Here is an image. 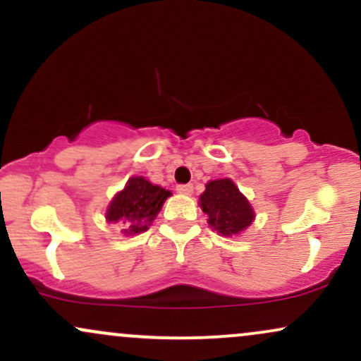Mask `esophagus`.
Instances as JSON below:
<instances>
[{
    "mask_svg": "<svg viewBox=\"0 0 361 361\" xmlns=\"http://www.w3.org/2000/svg\"><path fill=\"white\" fill-rule=\"evenodd\" d=\"M176 190H178V193H181V195H192L193 193V185H178L176 186Z\"/></svg>",
    "mask_w": 361,
    "mask_h": 361,
    "instance_id": "1",
    "label": "esophagus"
}]
</instances>
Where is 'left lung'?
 Listing matches in <instances>:
<instances>
[{
  "instance_id": "1",
  "label": "left lung",
  "mask_w": 361,
  "mask_h": 361,
  "mask_svg": "<svg viewBox=\"0 0 361 361\" xmlns=\"http://www.w3.org/2000/svg\"><path fill=\"white\" fill-rule=\"evenodd\" d=\"M200 207L209 215V226L221 235H238L255 221L251 204L229 178L209 181Z\"/></svg>"
}]
</instances>
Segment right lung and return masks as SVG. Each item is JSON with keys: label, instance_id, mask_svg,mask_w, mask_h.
I'll use <instances>...</instances> for the list:
<instances>
[{"label": "right lung", "instance_id": "1", "mask_svg": "<svg viewBox=\"0 0 361 361\" xmlns=\"http://www.w3.org/2000/svg\"><path fill=\"white\" fill-rule=\"evenodd\" d=\"M169 195L171 192L152 185L144 176L130 178L126 188L110 202L106 209V221L118 224L126 235L144 233L159 214Z\"/></svg>", "mask_w": 361, "mask_h": 361}]
</instances>
